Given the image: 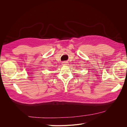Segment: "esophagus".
Wrapping results in <instances>:
<instances>
[{
    "mask_svg": "<svg viewBox=\"0 0 127 127\" xmlns=\"http://www.w3.org/2000/svg\"><path fill=\"white\" fill-rule=\"evenodd\" d=\"M62 64L63 65V66H67V65L68 64V63L66 62V61H64V62H63L62 63Z\"/></svg>",
    "mask_w": 127,
    "mask_h": 127,
    "instance_id": "1",
    "label": "esophagus"
}]
</instances>
